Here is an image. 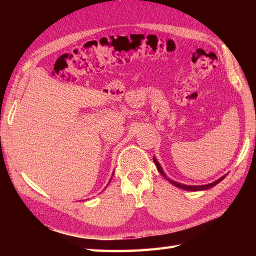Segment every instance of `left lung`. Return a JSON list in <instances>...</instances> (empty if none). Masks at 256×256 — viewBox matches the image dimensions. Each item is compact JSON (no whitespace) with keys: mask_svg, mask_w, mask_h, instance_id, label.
<instances>
[{"mask_svg":"<svg viewBox=\"0 0 256 256\" xmlns=\"http://www.w3.org/2000/svg\"><path fill=\"white\" fill-rule=\"evenodd\" d=\"M154 162H155V165H156V167H157V170H158V172H160V175H162V176H164V177L167 179L168 182H170V184H174V186H176V187H178V188H182V189H184V190H188V192H198V190H206V189H209V188L214 187L216 184H219V182L222 180V179H224V178H226V175L222 176L221 178H219V179H218V180H216V182H211V184H200V186H190V184H182L176 182L175 180H172V179L167 178L166 174L164 172V170H162V166L160 165V162H157V160L155 158V157H154Z\"/></svg>","mask_w":256,"mask_h":256,"instance_id":"obj_1","label":"left lung"}]
</instances>
